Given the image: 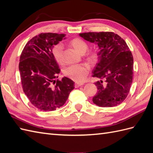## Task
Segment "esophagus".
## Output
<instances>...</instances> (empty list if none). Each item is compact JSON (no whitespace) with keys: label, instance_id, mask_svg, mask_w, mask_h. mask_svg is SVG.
<instances>
[{"label":"esophagus","instance_id":"obj_1","mask_svg":"<svg viewBox=\"0 0 153 153\" xmlns=\"http://www.w3.org/2000/svg\"><path fill=\"white\" fill-rule=\"evenodd\" d=\"M82 85H83V84H82V83H75L74 84V87H75L76 88H79V87H80V86H81Z\"/></svg>","mask_w":153,"mask_h":153}]
</instances>
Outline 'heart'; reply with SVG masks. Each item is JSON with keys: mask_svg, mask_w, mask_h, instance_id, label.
I'll list each match as a JSON object with an SVG mask.
<instances>
[{"mask_svg": "<svg viewBox=\"0 0 153 153\" xmlns=\"http://www.w3.org/2000/svg\"><path fill=\"white\" fill-rule=\"evenodd\" d=\"M69 45L80 54H84L88 49V43L79 38H75L70 40ZM52 54L59 64H62L64 63L63 47L60 44L56 45L53 47ZM85 59L91 65L95 64L99 59L98 52L95 51L89 52L85 56ZM89 71V66L87 64H81L69 66L65 70L64 74L66 76L76 82H82L86 78Z\"/></svg>", "mask_w": 153, "mask_h": 153, "instance_id": "1", "label": "heart"}]
</instances>
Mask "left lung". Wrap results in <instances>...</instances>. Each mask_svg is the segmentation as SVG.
Returning a JSON list of instances; mask_svg holds the SVG:
<instances>
[{"mask_svg":"<svg viewBox=\"0 0 153 153\" xmlns=\"http://www.w3.org/2000/svg\"><path fill=\"white\" fill-rule=\"evenodd\" d=\"M79 36L97 44L100 49L92 76L100 80L95 83L97 93L93 102L100 107L120 105L127 97L133 79L134 59L128 45L111 32H85Z\"/></svg>","mask_w":153,"mask_h":153,"instance_id":"obj_1","label":"left lung"}]
</instances>
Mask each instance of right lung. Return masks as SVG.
Returning <instances> with one entry per match:
<instances>
[{
    "label": "right lung",
    "instance_id": "add662e5",
    "mask_svg": "<svg viewBox=\"0 0 153 153\" xmlns=\"http://www.w3.org/2000/svg\"><path fill=\"white\" fill-rule=\"evenodd\" d=\"M65 36L64 33H40L28 41L21 54L19 69L23 91L40 110L50 111L62 107L74 88L69 78L56 80L60 69L52 48Z\"/></svg>",
    "mask_w": 153,
    "mask_h": 153
}]
</instances>
